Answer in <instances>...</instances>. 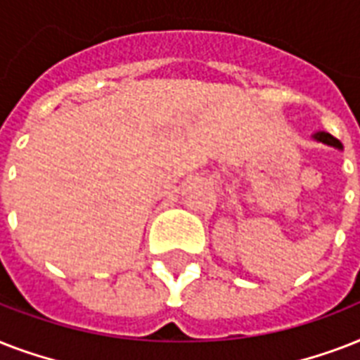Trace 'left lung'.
I'll use <instances>...</instances> for the list:
<instances>
[{
	"label": "left lung",
	"instance_id": "8db88e82",
	"mask_svg": "<svg viewBox=\"0 0 360 360\" xmlns=\"http://www.w3.org/2000/svg\"><path fill=\"white\" fill-rule=\"evenodd\" d=\"M314 138H316L318 141H323V143H327V146H335V147H338V149H342L340 141L336 140L333 134H329V132H316V134H314Z\"/></svg>",
	"mask_w": 360,
	"mask_h": 360
}]
</instances>
